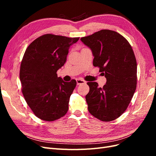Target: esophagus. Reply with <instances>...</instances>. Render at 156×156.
Instances as JSON below:
<instances>
[{"label":"esophagus","instance_id":"34e87169","mask_svg":"<svg viewBox=\"0 0 156 156\" xmlns=\"http://www.w3.org/2000/svg\"><path fill=\"white\" fill-rule=\"evenodd\" d=\"M76 81H77V85H79V84H84V83H86V82L84 81V80H83V79H77V80H76Z\"/></svg>","mask_w":156,"mask_h":156}]
</instances>
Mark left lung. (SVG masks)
<instances>
[{"mask_svg":"<svg viewBox=\"0 0 156 156\" xmlns=\"http://www.w3.org/2000/svg\"><path fill=\"white\" fill-rule=\"evenodd\" d=\"M91 49L93 65L107 79L103 88L96 82H88L86 96L89 112L103 122L120 116L136 90V61L131 45L124 36L111 30H101L81 38Z\"/></svg>","mask_w":156,"mask_h":156,"instance_id":"left-lung-1","label":"left lung"}]
</instances>
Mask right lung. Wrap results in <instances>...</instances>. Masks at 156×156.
<instances>
[{
  "label": "right lung",
  "instance_id": "add662e5",
  "mask_svg": "<svg viewBox=\"0 0 156 156\" xmlns=\"http://www.w3.org/2000/svg\"><path fill=\"white\" fill-rule=\"evenodd\" d=\"M79 39L47 34L33 41L25 51L20 73L22 93L41 120H58L68 111L77 82L74 79L65 82L56 72L66 61L69 47Z\"/></svg>",
  "mask_w": 156,
  "mask_h": 156
}]
</instances>
